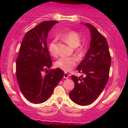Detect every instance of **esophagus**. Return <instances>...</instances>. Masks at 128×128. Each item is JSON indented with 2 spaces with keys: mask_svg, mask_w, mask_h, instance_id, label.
<instances>
[{
  "mask_svg": "<svg viewBox=\"0 0 128 128\" xmlns=\"http://www.w3.org/2000/svg\"><path fill=\"white\" fill-rule=\"evenodd\" d=\"M69 76H70V75L68 74H67V73H66V72L64 74V78H68L69 77Z\"/></svg>",
  "mask_w": 128,
  "mask_h": 128,
  "instance_id": "1",
  "label": "esophagus"
}]
</instances>
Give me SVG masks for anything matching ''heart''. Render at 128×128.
<instances>
[{
    "label": "heart",
    "mask_w": 128,
    "mask_h": 128,
    "mask_svg": "<svg viewBox=\"0 0 128 128\" xmlns=\"http://www.w3.org/2000/svg\"><path fill=\"white\" fill-rule=\"evenodd\" d=\"M64 40L72 47L76 48L80 44L81 38L79 34L74 31H69L62 36ZM57 40L54 39L49 44L48 50L51 56H58L56 50ZM81 51V50H79ZM77 60L75 57H61L56 62V66L65 72H69L76 66Z\"/></svg>",
    "instance_id": "obj_1"
}]
</instances>
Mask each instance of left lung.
<instances>
[{
    "label": "left lung",
    "instance_id": "left-lung-1",
    "mask_svg": "<svg viewBox=\"0 0 128 128\" xmlns=\"http://www.w3.org/2000/svg\"><path fill=\"white\" fill-rule=\"evenodd\" d=\"M91 34L90 48L84 59L77 67L78 72L86 77L72 76L74 88L69 93L71 100L81 106L94 102L102 92L109 78L111 56L108 42L104 36L89 24H84Z\"/></svg>",
    "mask_w": 128,
    "mask_h": 128
}]
</instances>
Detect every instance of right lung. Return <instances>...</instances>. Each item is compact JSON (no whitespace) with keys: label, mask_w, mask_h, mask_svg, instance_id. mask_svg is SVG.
<instances>
[{"label":"right lung","mask_w":128,"mask_h":128,"mask_svg":"<svg viewBox=\"0 0 128 128\" xmlns=\"http://www.w3.org/2000/svg\"><path fill=\"white\" fill-rule=\"evenodd\" d=\"M57 23L45 21L34 26L26 33L20 46L16 60V78L22 93L33 104L48 100L64 77V72L59 68L42 75L52 66L46 40L48 32Z\"/></svg>","instance_id":"1"}]
</instances>
